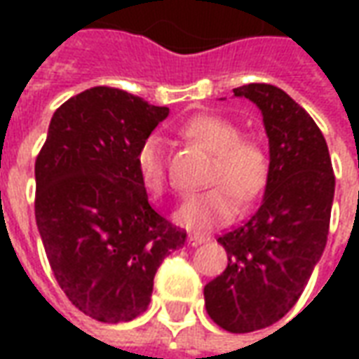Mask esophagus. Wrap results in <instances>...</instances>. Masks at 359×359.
<instances>
[{
    "label": "esophagus",
    "instance_id": "34e87169",
    "mask_svg": "<svg viewBox=\"0 0 359 359\" xmlns=\"http://www.w3.org/2000/svg\"><path fill=\"white\" fill-rule=\"evenodd\" d=\"M203 242H205V238H203L202 234H190L188 236V244L190 246H198V244H203Z\"/></svg>",
    "mask_w": 359,
    "mask_h": 359
}]
</instances>
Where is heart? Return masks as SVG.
<instances>
[{
  "instance_id": "1",
  "label": "heart",
  "mask_w": 359,
  "mask_h": 359,
  "mask_svg": "<svg viewBox=\"0 0 359 359\" xmlns=\"http://www.w3.org/2000/svg\"><path fill=\"white\" fill-rule=\"evenodd\" d=\"M180 134L213 154L208 190L188 194L175 211L177 225L203 233L226 223L236 211V203L246 205L265 187L269 159L264 146L254 138L241 136L236 123L219 115H196L187 121ZM136 169L144 188L159 196L167 187L165 148L157 136H148L136 149Z\"/></svg>"
}]
</instances>
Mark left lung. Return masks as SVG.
I'll return each mask as SVG.
<instances>
[{
	"mask_svg": "<svg viewBox=\"0 0 359 359\" xmlns=\"http://www.w3.org/2000/svg\"><path fill=\"white\" fill-rule=\"evenodd\" d=\"M233 92L264 115L269 172L256 213L217 238L229 264L203 298L221 329L252 332L283 319L308 285L327 244L334 175L319 126L286 92L271 84Z\"/></svg>",
	"mask_w": 359,
	"mask_h": 359,
	"instance_id": "left-lung-1",
	"label": "left lung"
}]
</instances>
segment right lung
Instances as JSON below:
<instances>
[{
	"instance_id": "obj_1",
	"label": "right lung",
	"mask_w": 359,
	"mask_h": 359,
	"mask_svg": "<svg viewBox=\"0 0 359 359\" xmlns=\"http://www.w3.org/2000/svg\"><path fill=\"white\" fill-rule=\"evenodd\" d=\"M167 115L125 90H84L53 113L36 157V225L51 271L74 308L102 323L146 311L157 267L187 242L136 169V149Z\"/></svg>"
}]
</instances>
